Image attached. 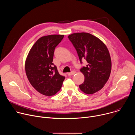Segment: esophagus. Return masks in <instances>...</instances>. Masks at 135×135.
<instances>
[{"instance_id": "34e87169", "label": "esophagus", "mask_w": 135, "mask_h": 135, "mask_svg": "<svg viewBox=\"0 0 135 135\" xmlns=\"http://www.w3.org/2000/svg\"><path fill=\"white\" fill-rule=\"evenodd\" d=\"M75 71H74V70H73L72 71H71L70 73H67V75H68V76H71V75H74L75 74Z\"/></svg>"}]
</instances>
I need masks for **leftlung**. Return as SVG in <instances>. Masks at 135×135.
I'll list each match as a JSON object with an SVG mask.
<instances>
[{
    "instance_id": "obj_1",
    "label": "left lung",
    "mask_w": 135,
    "mask_h": 135,
    "mask_svg": "<svg viewBox=\"0 0 135 135\" xmlns=\"http://www.w3.org/2000/svg\"><path fill=\"white\" fill-rule=\"evenodd\" d=\"M68 38L81 63L83 59L88 62L80 69L85 80L80 89L88 94L99 91L108 81L111 71V59L106 46L98 38L86 32L74 33L69 35Z\"/></svg>"
}]
</instances>
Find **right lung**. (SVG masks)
<instances>
[{
    "instance_id": "add662e5",
    "label": "right lung",
    "mask_w": 135,
    "mask_h": 135,
    "mask_svg": "<svg viewBox=\"0 0 135 135\" xmlns=\"http://www.w3.org/2000/svg\"><path fill=\"white\" fill-rule=\"evenodd\" d=\"M64 35H52L41 37L30 50L25 70L31 85L40 93L51 96L58 92L65 79L53 64L55 48Z\"/></svg>"
}]
</instances>
